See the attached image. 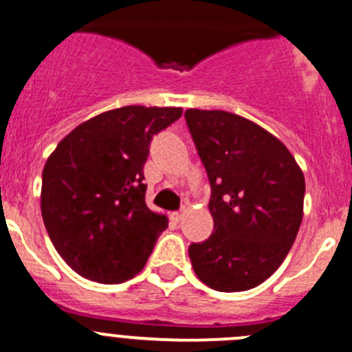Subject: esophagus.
I'll list each match as a JSON object with an SVG mask.
<instances>
[{"mask_svg":"<svg viewBox=\"0 0 352 352\" xmlns=\"http://www.w3.org/2000/svg\"><path fill=\"white\" fill-rule=\"evenodd\" d=\"M182 217H184V214H182V211H173V213L170 214V218H172V220L175 221V223H179V221L182 220Z\"/></svg>","mask_w":352,"mask_h":352,"instance_id":"obj_1","label":"esophagus"}]
</instances>
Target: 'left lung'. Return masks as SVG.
<instances>
[{
  "label": "left lung",
  "instance_id": "8db88e82",
  "mask_svg": "<svg viewBox=\"0 0 352 352\" xmlns=\"http://www.w3.org/2000/svg\"><path fill=\"white\" fill-rule=\"evenodd\" d=\"M211 186L213 234L189 245L197 278L220 292L267 280L291 251L302 220L305 175L284 142L221 110H187Z\"/></svg>",
  "mask_w": 352,
  "mask_h": 352
}]
</instances>
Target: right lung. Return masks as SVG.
<instances>
[{
  "instance_id": "obj_1",
  "label": "right lung",
  "mask_w": 352,
  "mask_h": 352,
  "mask_svg": "<svg viewBox=\"0 0 352 352\" xmlns=\"http://www.w3.org/2000/svg\"><path fill=\"white\" fill-rule=\"evenodd\" d=\"M182 108L124 107L75 127L43 170L41 213L58 254L80 277L122 284L144 268L168 218L146 206L153 135Z\"/></svg>"
}]
</instances>
